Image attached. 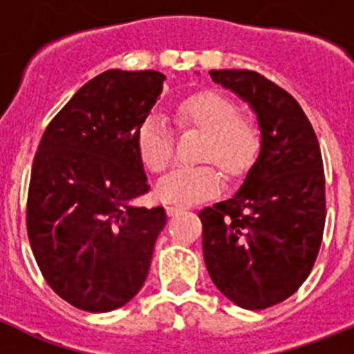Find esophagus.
<instances>
[{
  "instance_id": "1",
  "label": "esophagus",
  "mask_w": 354,
  "mask_h": 354,
  "mask_svg": "<svg viewBox=\"0 0 354 354\" xmlns=\"http://www.w3.org/2000/svg\"><path fill=\"white\" fill-rule=\"evenodd\" d=\"M184 207H179V205H171V207H167V212L168 215H175L179 214V212H183Z\"/></svg>"
}]
</instances>
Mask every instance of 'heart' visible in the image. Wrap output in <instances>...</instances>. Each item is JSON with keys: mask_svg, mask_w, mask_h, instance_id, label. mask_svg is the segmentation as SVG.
<instances>
[{"mask_svg": "<svg viewBox=\"0 0 354 354\" xmlns=\"http://www.w3.org/2000/svg\"><path fill=\"white\" fill-rule=\"evenodd\" d=\"M175 123L183 132L205 133L198 149L200 165H187L171 170L158 183L161 201L193 205L214 196L222 187V175L230 183L245 179L257 163L262 151V132L252 118L243 116L240 104L218 92L191 95L177 104ZM140 160L153 174H161L174 161L175 137L167 120L149 114L137 130ZM215 166L218 167L214 168Z\"/></svg>", "mask_w": 354, "mask_h": 354, "instance_id": "obj_1", "label": "heart"}]
</instances>
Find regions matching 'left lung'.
<instances>
[{"label":"left lung","instance_id":"8db88e82","mask_svg":"<svg viewBox=\"0 0 354 354\" xmlns=\"http://www.w3.org/2000/svg\"><path fill=\"white\" fill-rule=\"evenodd\" d=\"M210 78L257 113L262 151L230 200L203 208V257L225 297L266 309L299 290L311 272L326 217L318 139L297 100L255 71H210Z\"/></svg>","mask_w":354,"mask_h":354}]
</instances>
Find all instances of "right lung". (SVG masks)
<instances>
[{
	"label": "right lung",
	"mask_w": 354,
	"mask_h": 354,
	"mask_svg": "<svg viewBox=\"0 0 354 354\" xmlns=\"http://www.w3.org/2000/svg\"><path fill=\"white\" fill-rule=\"evenodd\" d=\"M163 82L158 71L99 74L55 114L35 154L29 243L50 288L83 311L136 297L167 224L163 207L130 205L149 193L137 130Z\"/></svg>",
	"instance_id": "right-lung-1"
}]
</instances>
